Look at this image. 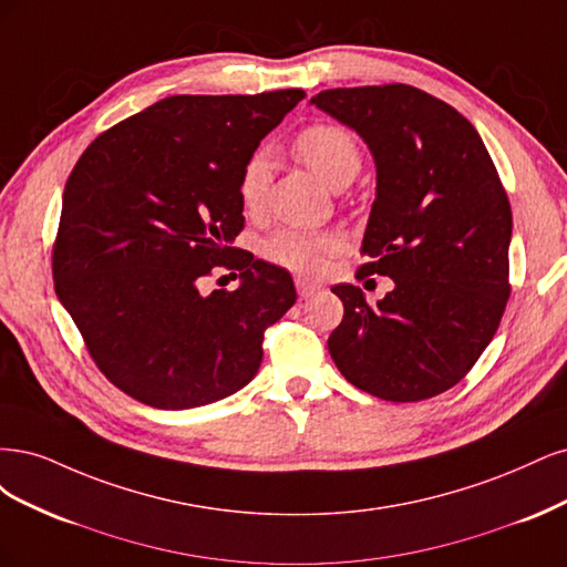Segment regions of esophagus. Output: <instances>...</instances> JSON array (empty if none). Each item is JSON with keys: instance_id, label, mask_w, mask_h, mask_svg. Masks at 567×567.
I'll list each match as a JSON object with an SVG mask.
<instances>
[{"instance_id": "obj_1", "label": "esophagus", "mask_w": 567, "mask_h": 567, "mask_svg": "<svg viewBox=\"0 0 567 567\" xmlns=\"http://www.w3.org/2000/svg\"><path fill=\"white\" fill-rule=\"evenodd\" d=\"M295 282H297V291H299V297H301V299L313 297L316 291L320 289V285H318V282H310V280H306V278H297Z\"/></svg>"}]
</instances>
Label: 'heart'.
Segmentation results:
<instances>
[{
  "label": "heart",
  "mask_w": 567,
  "mask_h": 567,
  "mask_svg": "<svg viewBox=\"0 0 567 567\" xmlns=\"http://www.w3.org/2000/svg\"><path fill=\"white\" fill-rule=\"evenodd\" d=\"M291 153L332 188L349 186L362 167V155L351 132L334 124H310L291 141ZM272 164L266 151H254L237 178V197L247 214H261L266 207ZM343 247L337 230L280 228L261 243V257L285 270L316 276Z\"/></svg>",
  "instance_id": "obj_1"
}]
</instances>
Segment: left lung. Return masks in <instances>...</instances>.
Segmentation results:
<instances>
[{
    "label": "left lung",
    "instance_id": "8db88e82",
    "mask_svg": "<svg viewBox=\"0 0 567 567\" xmlns=\"http://www.w3.org/2000/svg\"><path fill=\"white\" fill-rule=\"evenodd\" d=\"M310 103L370 145L377 199L358 278L395 282L377 303L332 287L343 320L327 349L360 391L433 398L471 372L511 295V205L495 162L462 113L410 84L324 89Z\"/></svg>",
    "mask_w": 567,
    "mask_h": 567
}]
</instances>
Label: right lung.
<instances>
[{
    "label": "right lung",
    "instance_id": "obj_1",
    "mask_svg": "<svg viewBox=\"0 0 567 567\" xmlns=\"http://www.w3.org/2000/svg\"><path fill=\"white\" fill-rule=\"evenodd\" d=\"M306 94L169 96L105 130L70 172L51 272L105 379L143 405L188 410L240 391L264 332L295 306L291 276L230 247L237 178ZM216 267L235 292L198 295Z\"/></svg>",
    "mask_w": 567,
    "mask_h": 567
}]
</instances>
